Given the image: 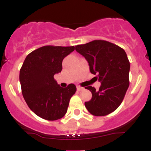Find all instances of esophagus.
<instances>
[{
	"instance_id": "obj_1",
	"label": "esophagus",
	"mask_w": 151,
	"mask_h": 151,
	"mask_svg": "<svg viewBox=\"0 0 151 151\" xmlns=\"http://www.w3.org/2000/svg\"><path fill=\"white\" fill-rule=\"evenodd\" d=\"M77 91H81V90L84 89V88L81 87V86H77Z\"/></svg>"
}]
</instances>
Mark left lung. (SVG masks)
<instances>
[{
	"label": "left lung",
	"instance_id": "8db88e82",
	"mask_svg": "<svg viewBox=\"0 0 151 151\" xmlns=\"http://www.w3.org/2000/svg\"><path fill=\"white\" fill-rule=\"evenodd\" d=\"M77 52L89 62L91 74L101 81L99 89L86 86L92 93L84 103L90 114L104 116L120 106L129 86L130 62L124 49L108 41L96 40L75 47Z\"/></svg>",
	"mask_w": 151,
	"mask_h": 151
}]
</instances>
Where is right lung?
<instances>
[{
    "label": "right lung",
    "mask_w": 151,
    "mask_h": 151,
    "mask_svg": "<svg viewBox=\"0 0 151 151\" xmlns=\"http://www.w3.org/2000/svg\"><path fill=\"white\" fill-rule=\"evenodd\" d=\"M74 50V46H43L29 54L22 64L20 71L22 96L29 108L42 119L55 121L67 113L77 88L74 84L61 87L54 75L61 72L62 60Z\"/></svg>",
    "instance_id": "add662e5"
}]
</instances>
